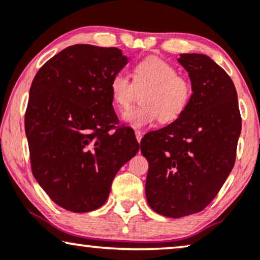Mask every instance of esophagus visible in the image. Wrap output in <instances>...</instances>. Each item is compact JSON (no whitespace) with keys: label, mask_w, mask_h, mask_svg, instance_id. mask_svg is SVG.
Returning a JSON list of instances; mask_svg holds the SVG:
<instances>
[{"label":"esophagus","mask_w":260,"mask_h":260,"mask_svg":"<svg viewBox=\"0 0 260 260\" xmlns=\"http://www.w3.org/2000/svg\"><path fill=\"white\" fill-rule=\"evenodd\" d=\"M136 137H137V140H138V143L140 144V141H141V138H143V133H141L140 131H136Z\"/></svg>","instance_id":"34e87169"}]
</instances>
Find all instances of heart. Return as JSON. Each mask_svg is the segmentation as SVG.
Returning a JSON list of instances; mask_svg holds the SVG:
<instances>
[{
    "label": "heart",
    "mask_w": 260,
    "mask_h": 260,
    "mask_svg": "<svg viewBox=\"0 0 260 260\" xmlns=\"http://www.w3.org/2000/svg\"><path fill=\"white\" fill-rule=\"evenodd\" d=\"M147 90L141 105L123 114V120L133 127H145L158 119L164 123L174 122L189 108L193 98V85L185 76L178 75L174 65L157 55H148L133 69V81L123 71L110 79L113 103L121 110L127 109L136 96V88Z\"/></svg>",
    "instance_id": "obj_1"
}]
</instances>
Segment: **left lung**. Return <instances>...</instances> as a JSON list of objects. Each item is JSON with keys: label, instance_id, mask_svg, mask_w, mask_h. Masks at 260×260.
I'll return each instance as SVG.
<instances>
[{"label": "left lung", "instance_id": "1", "mask_svg": "<svg viewBox=\"0 0 260 260\" xmlns=\"http://www.w3.org/2000/svg\"><path fill=\"white\" fill-rule=\"evenodd\" d=\"M178 61L192 82V101L179 119L140 143L148 160V205L175 219L215 199L234 166L241 132L237 90L227 72L205 54L183 53Z\"/></svg>", "mask_w": 260, "mask_h": 260}]
</instances>
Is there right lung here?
I'll use <instances>...</instances> for the list:
<instances>
[{"mask_svg":"<svg viewBox=\"0 0 260 260\" xmlns=\"http://www.w3.org/2000/svg\"><path fill=\"white\" fill-rule=\"evenodd\" d=\"M127 64L117 47L69 46L37 72L25 113L30 169L61 208L91 212L108 199L116 172L137 154L119 126L109 83Z\"/></svg>","mask_w":260,"mask_h":260,"instance_id":"1","label":"right lung"}]
</instances>
